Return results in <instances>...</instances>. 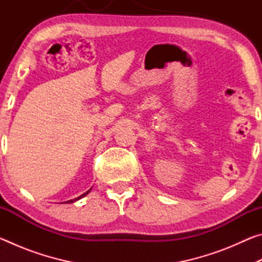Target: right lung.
Here are the masks:
<instances>
[{
    "instance_id": "1",
    "label": "right lung",
    "mask_w": 262,
    "mask_h": 262,
    "mask_svg": "<svg viewBox=\"0 0 262 262\" xmlns=\"http://www.w3.org/2000/svg\"><path fill=\"white\" fill-rule=\"evenodd\" d=\"M90 190H91V188H90V189H89L86 193H84V194H82V195H79V196H78V198H76V199H74V200H69V201H67V202H66V203H72V202H74V201H77V200H79V199H82L83 196H85V195H86V194H88L89 192H90Z\"/></svg>"
}]
</instances>
